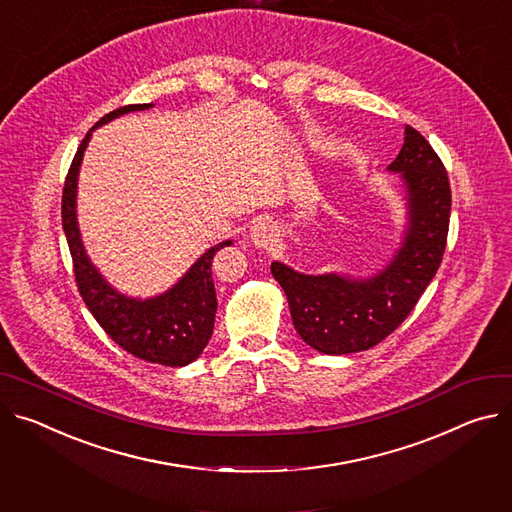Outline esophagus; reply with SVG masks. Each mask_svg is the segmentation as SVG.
<instances>
[{
	"label": "esophagus",
	"mask_w": 512,
	"mask_h": 512,
	"mask_svg": "<svg viewBox=\"0 0 512 512\" xmlns=\"http://www.w3.org/2000/svg\"><path fill=\"white\" fill-rule=\"evenodd\" d=\"M249 237H251V243L255 247H269L275 241L277 235H275V228L269 220H259L251 226Z\"/></svg>",
	"instance_id": "obj_1"
}]
</instances>
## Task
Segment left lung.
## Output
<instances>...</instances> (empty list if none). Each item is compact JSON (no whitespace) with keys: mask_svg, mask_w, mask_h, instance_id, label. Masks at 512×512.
<instances>
[{"mask_svg":"<svg viewBox=\"0 0 512 512\" xmlns=\"http://www.w3.org/2000/svg\"><path fill=\"white\" fill-rule=\"evenodd\" d=\"M404 134L388 169L404 179L410 226L402 249L380 275L353 282L337 273L304 275L271 263L298 335L320 353L347 355L382 343L406 320L441 265L451 212L449 177L421 132L406 126Z\"/></svg>","mask_w":512,"mask_h":512,"instance_id":"obj_1","label":"left lung"}]
</instances>
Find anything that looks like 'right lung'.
<instances>
[{
  "instance_id": "1",
  "label": "right lung",
  "mask_w": 512,
  "mask_h": 512,
  "mask_svg": "<svg viewBox=\"0 0 512 512\" xmlns=\"http://www.w3.org/2000/svg\"><path fill=\"white\" fill-rule=\"evenodd\" d=\"M149 106L151 104L122 106L100 118L94 128L110 122L116 116L134 110H145ZM91 130L85 134L71 161L69 173L65 177L61 202L63 228L73 259L77 290L89 312L94 314V318L100 322V327L106 331V335L124 351L138 359L159 365H188L204 351L212 337L214 316L218 306L212 282V259L216 251L228 247L230 241L208 249L192 265V269L181 277L179 284L173 286L163 296L141 302L114 292L102 280V275L96 271V267L89 263L79 239V228L75 218L77 173L83 159V151L89 143Z\"/></svg>"
}]
</instances>
